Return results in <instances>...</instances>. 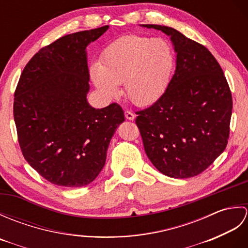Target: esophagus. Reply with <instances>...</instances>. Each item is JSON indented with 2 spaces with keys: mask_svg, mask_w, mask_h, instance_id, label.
Wrapping results in <instances>:
<instances>
[{
  "mask_svg": "<svg viewBox=\"0 0 248 248\" xmlns=\"http://www.w3.org/2000/svg\"><path fill=\"white\" fill-rule=\"evenodd\" d=\"M124 116L128 120H133L135 118V114L133 112H131V110H128V109L124 110Z\"/></svg>",
  "mask_w": 248,
  "mask_h": 248,
  "instance_id": "1",
  "label": "esophagus"
}]
</instances>
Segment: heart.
<instances>
[{"label":"heart","mask_w":248,"mask_h":248,"mask_svg":"<svg viewBox=\"0 0 248 248\" xmlns=\"http://www.w3.org/2000/svg\"><path fill=\"white\" fill-rule=\"evenodd\" d=\"M175 53L168 40L141 35H127L105 48L100 66L91 68V77L105 99L119 94L124 83L127 97L134 104L147 105L159 98L170 84Z\"/></svg>","instance_id":"heart-1"}]
</instances>
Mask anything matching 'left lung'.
Wrapping results in <instances>:
<instances>
[{
    "label": "left lung",
    "mask_w": 248,
    "mask_h": 248,
    "mask_svg": "<svg viewBox=\"0 0 248 248\" xmlns=\"http://www.w3.org/2000/svg\"><path fill=\"white\" fill-rule=\"evenodd\" d=\"M170 36L177 52L175 75L135 124L147 156L165 176L195 177L228 144L232 96L222 67L204 46L172 28L146 24Z\"/></svg>",
    "instance_id": "1"
}]
</instances>
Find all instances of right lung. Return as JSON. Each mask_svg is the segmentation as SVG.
<instances>
[{"label": "right lung", "instance_id": "1", "mask_svg": "<svg viewBox=\"0 0 248 248\" xmlns=\"http://www.w3.org/2000/svg\"><path fill=\"white\" fill-rule=\"evenodd\" d=\"M108 29L62 36L41 48L21 73L14 119L24 159L56 186H87L102 170L116 128L124 121L117 103L88 104L86 46Z\"/></svg>", "mask_w": 248, "mask_h": 248}]
</instances>
